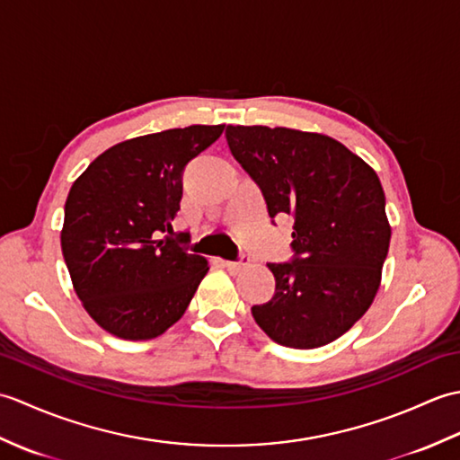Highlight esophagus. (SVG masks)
I'll list each match as a JSON object with an SVG mask.
<instances>
[{"mask_svg": "<svg viewBox=\"0 0 460 460\" xmlns=\"http://www.w3.org/2000/svg\"><path fill=\"white\" fill-rule=\"evenodd\" d=\"M249 265V259L243 257L239 262L237 261H225V267H227L231 272H239L241 269H245Z\"/></svg>", "mask_w": 460, "mask_h": 460, "instance_id": "obj_1", "label": "esophagus"}]
</instances>
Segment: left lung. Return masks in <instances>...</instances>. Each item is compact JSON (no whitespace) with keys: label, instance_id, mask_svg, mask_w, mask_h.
Listing matches in <instances>:
<instances>
[{"label":"left lung","instance_id":"1","mask_svg":"<svg viewBox=\"0 0 460 460\" xmlns=\"http://www.w3.org/2000/svg\"><path fill=\"white\" fill-rule=\"evenodd\" d=\"M225 138L270 217L295 219V259L269 262L275 295L252 318L280 346H326L366 314L381 285L392 225L377 173L324 134L227 126Z\"/></svg>","mask_w":460,"mask_h":460}]
</instances>
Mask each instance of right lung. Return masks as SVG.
<instances>
[{"label":"right lung","mask_w":460,"mask_h":460,"mask_svg":"<svg viewBox=\"0 0 460 460\" xmlns=\"http://www.w3.org/2000/svg\"><path fill=\"white\" fill-rule=\"evenodd\" d=\"M223 128L193 124L124 140L91 162L68 191L61 231L68 275L89 316L112 336H162L208 275V261L173 241L172 221L183 168Z\"/></svg>","instance_id":"1"}]
</instances>
